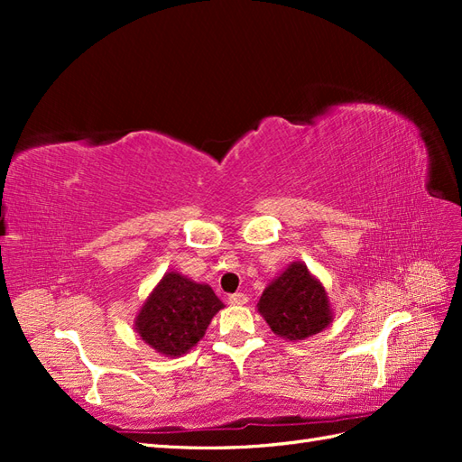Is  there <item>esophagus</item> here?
Segmentation results:
<instances>
[{"instance_id": "34e87169", "label": "esophagus", "mask_w": 462, "mask_h": 462, "mask_svg": "<svg viewBox=\"0 0 462 462\" xmlns=\"http://www.w3.org/2000/svg\"><path fill=\"white\" fill-rule=\"evenodd\" d=\"M228 301L232 303V306H244V303H248V296L246 293H232Z\"/></svg>"}]
</instances>
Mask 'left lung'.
I'll list each match as a JSON object with an SVG mask.
<instances>
[{"label": "left lung", "instance_id": "obj_1", "mask_svg": "<svg viewBox=\"0 0 462 462\" xmlns=\"http://www.w3.org/2000/svg\"><path fill=\"white\" fill-rule=\"evenodd\" d=\"M258 313L278 337L288 341L308 339L333 321L326 288L300 260L268 283L258 301Z\"/></svg>", "mask_w": 462, "mask_h": 462}]
</instances>
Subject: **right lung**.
<instances>
[{"label":"right lung","instance_id":"obj_1","mask_svg":"<svg viewBox=\"0 0 462 462\" xmlns=\"http://www.w3.org/2000/svg\"><path fill=\"white\" fill-rule=\"evenodd\" d=\"M224 303L208 283L166 272L134 318V331L159 356L180 357L199 343Z\"/></svg>","mask_w":462,"mask_h":462}]
</instances>
